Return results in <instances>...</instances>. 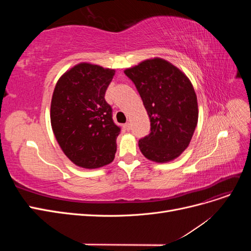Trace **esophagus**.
Wrapping results in <instances>:
<instances>
[{
    "mask_svg": "<svg viewBox=\"0 0 251 251\" xmlns=\"http://www.w3.org/2000/svg\"><path fill=\"white\" fill-rule=\"evenodd\" d=\"M125 126H126V131H130L131 127H132V125H131L130 123H126V124L125 125Z\"/></svg>",
    "mask_w": 251,
    "mask_h": 251,
    "instance_id": "34e87169",
    "label": "esophagus"
}]
</instances>
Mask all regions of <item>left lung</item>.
Masks as SVG:
<instances>
[{
	"label": "left lung",
	"instance_id": "left-lung-1",
	"mask_svg": "<svg viewBox=\"0 0 251 251\" xmlns=\"http://www.w3.org/2000/svg\"><path fill=\"white\" fill-rule=\"evenodd\" d=\"M125 74L137 89L148 111L151 132L139 149L151 161L168 162L181 155L198 123V102L192 82L161 58L148 59Z\"/></svg>",
	"mask_w": 251,
	"mask_h": 251
}]
</instances>
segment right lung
Returning a JSON list of instances; mask_svg holds the SVG:
<instances>
[{
  "label": "right lung",
  "instance_id": "1",
  "mask_svg": "<svg viewBox=\"0 0 251 251\" xmlns=\"http://www.w3.org/2000/svg\"><path fill=\"white\" fill-rule=\"evenodd\" d=\"M115 70L81 63L60 77L52 95L53 133L65 155L78 166L97 169L114 160L121 132L104 95Z\"/></svg>",
  "mask_w": 251,
  "mask_h": 251
}]
</instances>
